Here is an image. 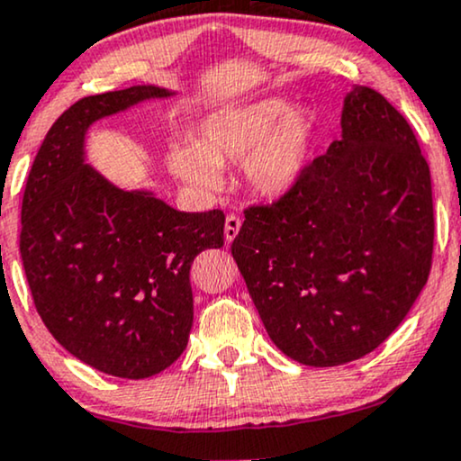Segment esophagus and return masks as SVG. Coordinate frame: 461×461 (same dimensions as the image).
<instances>
[{
	"mask_svg": "<svg viewBox=\"0 0 461 461\" xmlns=\"http://www.w3.org/2000/svg\"><path fill=\"white\" fill-rule=\"evenodd\" d=\"M240 225H242L240 217H236V214H227V219H225V242L227 244H230L238 236Z\"/></svg>",
	"mask_w": 461,
	"mask_h": 461,
	"instance_id": "1",
	"label": "esophagus"
}]
</instances>
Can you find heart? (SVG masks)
<instances>
[{
	"label": "heart",
	"mask_w": 461,
	"mask_h": 461,
	"mask_svg": "<svg viewBox=\"0 0 461 461\" xmlns=\"http://www.w3.org/2000/svg\"><path fill=\"white\" fill-rule=\"evenodd\" d=\"M314 136L311 110L291 108L281 97H261L208 113L195 127L194 144H172L166 163L180 183L202 194L223 187L221 167L244 163L250 191L278 200L304 178Z\"/></svg>",
	"instance_id": "obj_1"
}]
</instances>
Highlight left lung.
I'll use <instances>...</instances> for the list:
<instances>
[{"label":"left lung","instance_id":"1","mask_svg":"<svg viewBox=\"0 0 461 461\" xmlns=\"http://www.w3.org/2000/svg\"><path fill=\"white\" fill-rule=\"evenodd\" d=\"M340 127L298 187L244 212L231 242L270 340L314 368L387 340L432 266V180L411 125L353 85Z\"/></svg>","mask_w":461,"mask_h":461}]
</instances>
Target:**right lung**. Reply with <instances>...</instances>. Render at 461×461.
I'll use <instances>...</instances> for the list:
<instances>
[{"mask_svg":"<svg viewBox=\"0 0 461 461\" xmlns=\"http://www.w3.org/2000/svg\"><path fill=\"white\" fill-rule=\"evenodd\" d=\"M176 91L155 85L91 95L46 133L21 208L29 289L55 340L119 378L159 375L194 325L189 270L223 247L221 211L180 212L149 189H123L86 161V133L106 116Z\"/></svg>","mask_w":461,"mask_h":461,"instance_id":"add662e5","label":"right lung"}]
</instances>
